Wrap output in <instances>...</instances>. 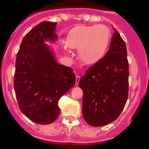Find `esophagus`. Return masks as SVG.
I'll list each match as a JSON object with an SVG mask.
<instances>
[{
	"mask_svg": "<svg viewBox=\"0 0 149 149\" xmlns=\"http://www.w3.org/2000/svg\"><path fill=\"white\" fill-rule=\"evenodd\" d=\"M79 80H80V76H79V75H76V84H78V83L79 82Z\"/></svg>",
	"mask_w": 149,
	"mask_h": 149,
	"instance_id": "34e87169",
	"label": "esophagus"
}]
</instances>
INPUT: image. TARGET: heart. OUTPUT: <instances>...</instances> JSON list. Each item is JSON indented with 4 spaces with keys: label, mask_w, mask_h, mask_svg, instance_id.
I'll list each match as a JSON object with an SVG mask.
<instances>
[{
    "label": "heart",
    "mask_w": 149,
    "mask_h": 149,
    "mask_svg": "<svg viewBox=\"0 0 149 149\" xmlns=\"http://www.w3.org/2000/svg\"><path fill=\"white\" fill-rule=\"evenodd\" d=\"M110 31L104 25L81 26L70 31L67 45L78 49L79 59L86 65L96 63L106 54Z\"/></svg>",
    "instance_id": "1"
}]
</instances>
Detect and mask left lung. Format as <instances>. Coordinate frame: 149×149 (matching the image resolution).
<instances>
[{"label": "left lung", "mask_w": 149, "mask_h": 149, "mask_svg": "<svg viewBox=\"0 0 149 149\" xmlns=\"http://www.w3.org/2000/svg\"><path fill=\"white\" fill-rule=\"evenodd\" d=\"M106 55L89 68L80 79L82 113L92 126H101L118 118L129 95V62L126 43L114 29Z\"/></svg>", "instance_id": "left-lung-1"}]
</instances>
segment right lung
Listing matches in <instances>:
<instances>
[{
  "mask_svg": "<svg viewBox=\"0 0 149 149\" xmlns=\"http://www.w3.org/2000/svg\"><path fill=\"white\" fill-rule=\"evenodd\" d=\"M56 23L43 21L26 34L15 62L14 88L18 106L28 118L49 124L59 115V99L76 84L73 69L59 65L46 40L54 41Z\"/></svg>",
  "mask_w": 149,
  "mask_h": 149,
  "instance_id": "add662e5",
  "label": "right lung"
}]
</instances>
